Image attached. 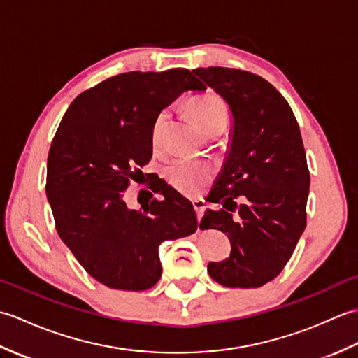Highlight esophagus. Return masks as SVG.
Masks as SVG:
<instances>
[{
	"instance_id": "obj_1",
	"label": "esophagus",
	"mask_w": 358,
	"mask_h": 358,
	"mask_svg": "<svg viewBox=\"0 0 358 358\" xmlns=\"http://www.w3.org/2000/svg\"><path fill=\"white\" fill-rule=\"evenodd\" d=\"M192 206L196 212V218H199V223H200V220L204 214V209H206V203H204L203 200H195V201H192Z\"/></svg>"
}]
</instances>
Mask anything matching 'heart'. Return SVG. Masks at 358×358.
Here are the masks:
<instances>
[{
  "mask_svg": "<svg viewBox=\"0 0 358 358\" xmlns=\"http://www.w3.org/2000/svg\"><path fill=\"white\" fill-rule=\"evenodd\" d=\"M186 109L189 115L192 117L195 124L201 131L212 136L222 134L229 118L227 106L222 96L214 92H204L201 95H195L186 101ZM167 123V113L163 110L155 117L152 123L150 143L154 149L162 146L163 132ZM209 177V169L204 164L189 162V159H177L167 167V178L171 183L183 194L194 195Z\"/></svg>",
  "mask_w": 358,
  "mask_h": 358,
  "instance_id": "heart-1",
  "label": "heart"
}]
</instances>
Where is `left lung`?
<instances>
[{
    "mask_svg": "<svg viewBox=\"0 0 358 358\" xmlns=\"http://www.w3.org/2000/svg\"><path fill=\"white\" fill-rule=\"evenodd\" d=\"M192 72L223 98L234 120L209 194L223 209H208L200 223L227 234L231 255L210 262L208 272L226 287H260L283 271L306 227L309 171L300 127L283 95L258 75L229 67Z\"/></svg>",
    "mask_w": 358,
    "mask_h": 358,
    "instance_id": "8db88e82",
    "label": "left lung"
}]
</instances>
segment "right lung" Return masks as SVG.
<instances>
[{
    "label": "right lung",
    "mask_w": 358,
    "mask_h": 358,
    "mask_svg": "<svg viewBox=\"0 0 358 358\" xmlns=\"http://www.w3.org/2000/svg\"><path fill=\"white\" fill-rule=\"evenodd\" d=\"M186 90H206L187 69L120 73L75 98L53 136L45 194L57 232L104 286L152 287L162 277L159 245L199 226L192 203L167 183L152 186L163 200L143 210L124 201L152 158V123Z\"/></svg>",
    "instance_id": "add662e5"
}]
</instances>
